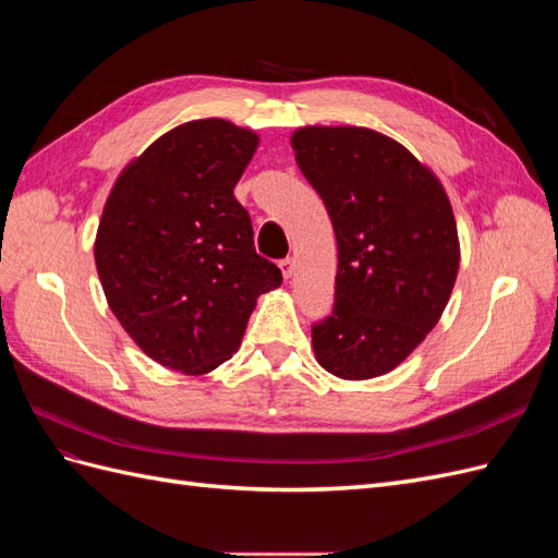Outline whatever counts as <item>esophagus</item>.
<instances>
[{"label":"esophagus","instance_id":"obj_1","mask_svg":"<svg viewBox=\"0 0 558 558\" xmlns=\"http://www.w3.org/2000/svg\"><path fill=\"white\" fill-rule=\"evenodd\" d=\"M279 269H281V275H283V279L289 281L291 277H293V269H295V265H293V258H283L281 263H279Z\"/></svg>","mask_w":558,"mask_h":558}]
</instances>
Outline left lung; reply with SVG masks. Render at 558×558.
<instances>
[{
    "label": "left lung",
    "mask_w": 558,
    "mask_h": 558,
    "mask_svg": "<svg viewBox=\"0 0 558 558\" xmlns=\"http://www.w3.org/2000/svg\"><path fill=\"white\" fill-rule=\"evenodd\" d=\"M337 240L332 314L312 326L318 365L340 379L391 373L440 320L461 246L449 197L381 132L307 125L291 137Z\"/></svg>",
    "instance_id": "8db88e82"
}]
</instances>
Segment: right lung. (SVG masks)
Returning <instances> with one entry per match:
<instances>
[{
    "instance_id": "1",
    "label": "right lung",
    "mask_w": 558,
    "mask_h": 558,
    "mask_svg": "<svg viewBox=\"0 0 558 558\" xmlns=\"http://www.w3.org/2000/svg\"><path fill=\"white\" fill-rule=\"evenodd\" d=\"M258 134L223 118L165 132L116 179L95 265L109 307L148 359L207 375L240 349L256 300L281 286L253 248L234 185Z\"/></svg>"
}]
</instances>
